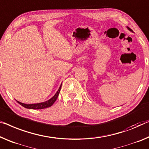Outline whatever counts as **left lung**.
I'll list each match as a JSON object with an SVG mask.
<instances>
[{
  "mask_svg": "<svg viewBox=\"0 0 149 149\" xmlns=\"http://www.w3.org/2000/svg\"><path fill=\"white\" fill-rule=\"evenodd\" d=\"M127 28H128V30H129V31H132V32H133V31H132V30L131 29H130L129 27H127Z\"/></svg>",
  "mask_w": 149,
  "mask_h": 149,
  "instance_id": "1",
  "label": "left lung"
}]
</instances>
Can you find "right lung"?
Here are the masks:
<instances>
[{
    "label": "right lung",
    "instance_id": "right-lung-1",
    "mask_svg": "<svg viewBox=\"0 0 149 149\" xmlns=\"http://www.w3.org/2000/svg\"><path fill=\"white\" fill-rule=\"evenodd\" d=\"M61 84L60 87H59V90H57V92H56V94H55L54 96L52 97V98L49 100L43 102L37 103V104H26L20 102H19V101H17V102L19 104H21V105L22 106H23V107H25L26 108H29V109L38 110V109H44V108H49V107H50V106H52L53 104H54L55 100H57V97H58V96H59V92H60V90H61Z\"/></svg>",
    "mask_w": 149,
    "mask_h": 149
}]
</instances>
